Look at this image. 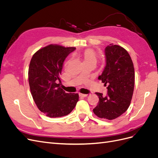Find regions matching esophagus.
Instances as JSON below:
<instances>
[{"label": "esophagus", "instance_id": "1", "mask_svg": "<svg viewBox=\"0 0 158 158\" xmlns=\"http://www.w3.org/2000/svg\"><path fill=\"white\" fill-rule=\"evenodd\" d=\"M79 95L80 97H87L88 96V94H79Z\"/></svg>", "mask_w": 158, "mask_h": 158}]
</instances>
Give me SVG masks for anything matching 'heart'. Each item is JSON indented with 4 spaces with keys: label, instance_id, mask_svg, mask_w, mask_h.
<instances>
[{
    "label": "heart",
    "instance_id": "obj_1",
    "mask_svg": "<svg viewBox=\"0 0 158 158\" xmlns=\"http://www.w3.org/2000/svg\"><path fill=\"white\" fill-rule=\"evenodd\" d=\"M95 52L90 49H88L85 50L83 53V58L84 62L88 61L91 60H95Z\"/></svg>",
    "mask_w": 158,
    "mask_h": 158
}]
</instances>
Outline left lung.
<instances>
[{
  "instance_id": "obj_1",
  "label": "left lung",
  "mask_w": 158,
  "mask_h": 158,
  "mask_svg": "<svg viewBox=\"0 0 158 158\" xmlns=\"http://www.w3.org/2000/svg\"><path fill=\"white\" fill-rule=\"evenodd\" d=\"M106 65L98 79L107 85V95L96 93L99 102L93 111L101 118L113 120L121 116L130 106L135 88V69L127 51L109 44L105 49Z\"/></svg>"
}]
</instances>
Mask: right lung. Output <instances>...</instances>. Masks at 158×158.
Segmentation results:
<instances>
[{
	"instance_id": "right-lung-1",
	"label": "right lung",
	"mask_w": 158,
	"mask_h": 158,
	"mask_svg": "<svg viewBox=\"0 0 158 158\" xmlns=\"http://www.w3.org/2000/svg\"><path fill=\"white\" fill-rule=\"evenodd\" d=\"M75 49L51 44L38 50L31 59L28 70L31 94L38 109L47 117L67 115L78 101V94L66 93L60 87L64 61Z\"/></svg>"
}]
</instances>
